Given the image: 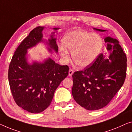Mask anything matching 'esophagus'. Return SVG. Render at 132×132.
<instances>
[{"instance_id":"1","label":"esophagus","mask_w":132,"mask_h":132,"mask_svg":"<svg viewBox=\"0 0 132 132\" xmlns=\"http://www.w3.org/2000/svg\"><path fill=\"white\" fill-rule=\"evenodd\" d=\"M73 73V70L72 69H70L69 70V75L72 76Z\"/></svg>"}]
</instances>
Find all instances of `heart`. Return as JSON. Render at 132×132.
<instances>
[{
  "label": "heart",
  "mask_w": 132,
  "mask_h": 132,
  "mask_svg": "<svg viewBox=\"0 0 132 132\" xmlns=\"http://www.w3.org/2000/svg\"><path fill=\"white\" fill-rule=\"evenodd\" d=\"M63 45L59 46V52L63 59H69V52H72L73 62L84 68L90 65L99 56L103 49L104 41L97 34L87 31H77L68 33L63 39Z\"/></svg>",
  "instance_id": "obj_1"
}]
</instances>
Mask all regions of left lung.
Listing matches in <instances>:
<instances>
[{"label": "left lung", "instance_id": "left-lung-1", "mask_svg": "<svg viewBox=\"0 0 132 132\" xmlns=\"http://www.w3.org/2000/svg\"><path fill=\"white\" fill-rule=\"evenodd\" d=\"M104 40L108 53L100 54L90 66L72 75L74 100L88 110L105 107L123 86L126 76L127 58L119 41L110 37Z\"/></svg>", "mask_w": 132, "mask_h": 132}]
</instances>
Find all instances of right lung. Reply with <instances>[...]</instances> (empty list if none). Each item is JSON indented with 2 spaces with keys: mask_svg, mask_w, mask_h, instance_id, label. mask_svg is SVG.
Wrapping results in <instances>:
<instances>
[{
  "mask_svg": "<svg viewBox=\"0 0 132 132\" xmlns=\"http://www.w3.org/2000/svg\"><path fill=\"white\" fill-rule=\"evenodd\" d=\"M43 29L38 27L29 32L18 47L9 66L8 79L13 100L31 113H41L50 105L55 91L69 70L68 66H61L50 58L43 63H27V49L43 41ZM53 36L48 40V50L57 52L56 39Z\"/></svg>",
  "mask_w": 132,
  "mask_h": 132,
  "instance_id": "obj_1",
  "label": "right lung"
}]
</instances>
